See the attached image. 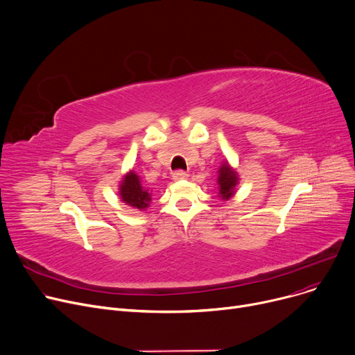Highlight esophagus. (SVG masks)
Returning a JSON list of instances; mask_svg holds the SVG:
<instances>
[{"instance_id": "obj_1", "label": "esophagus", "mask_w": 355, "mask_h": 355, "mask_svg": "<svg viewBox=\"0 0 355 355\" xmlns=\"http://www.w3.org/2000/svg\"><path fill=\"white\" fill-rule=\"evenodd\" d=\"M173 178H174L175 181H180V180H185V178H188V174H187L185 171H181V170H178V171H174V173H173Z\"/></svg>"}]
</instances>
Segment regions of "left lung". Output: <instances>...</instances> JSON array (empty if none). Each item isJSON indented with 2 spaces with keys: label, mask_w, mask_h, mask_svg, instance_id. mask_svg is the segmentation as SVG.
Returning <instances> with one entry per match:
<instances>
[{
  "label": "left lung",
  "mask_w": 355,
  "mask_h": 355,
  "mask_svg": "<svg viewBox=\"0 0 355 355\" xmlns=\"http://www.w3.org/2000/svg\"><path fill=\"white\" fill-rule=\"evenodd\" d=\"M239 180L240 178H239L237 171H234L227 161L223 162V165L218 170V180H217V182L220 185L218 196L221 200L227 201L235 194V187H237Z\"/></svg>",
  "instance_id": "1"
}]
</instances>
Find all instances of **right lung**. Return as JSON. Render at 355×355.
Here are the masks:
<instances>
[{
  "label": "right lung",
  "instance_id": "add662e5",
  "mask_svg": "<svg viewBox=\"0 0 355 355\" xmlns=\"http://www.w3.org/2000/svg\"><path fill=\"white\" fill-rule=\"evenodd\" d=\"M118 193H120L121 201L139 211L146 209L151 201L150 191L143 185L139 177L134 171H130L123 178L120 184V191Z\"/></svg>",
  "mask_w": 355,
  "mask_h": 355
}]
</instances>
